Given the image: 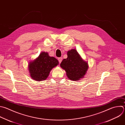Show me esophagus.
<instances>
[{
  "instance_id": "1",
  "label": "esophagus",
  "mask_w": 125,
  "mask_h": 125,
  "mask_svg": "<svg viewBox=\"0 0 125 125\" xmlns=\"http://www.w3.org/2000/svg\"><path fill=\"white\" fill-rule=\"evenodd\" d=\"M58 61H59V62L60 63L61 62L62 60V57H59V58H58Z\"/></svg>"
}]
</instances>
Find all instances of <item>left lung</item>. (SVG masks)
<instances>
[{"mask_svg": "<svg viewBox=\"0 0 125 125\" xmlns=\"http://www.w3.org/2000/svg\"><path fill=\"white\" fill-rule=\"evenodd\" d=\"M67 56L62 60L60 67L66 71L68 77L74 81L83 77L88 69V63L82 59L74 49L69 51Z\"/></svg>", "mask_w": 125, "mask_h": 125, "instance_id": "obj_1", "label": "left lung"}]
</instances>
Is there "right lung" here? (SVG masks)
<instances>
[{"label": "right lung", "instance_id": "add662e5", "mask_svg": "<svg viewBox=\"0 0 125 125\" xmlns=\"http://www.w3.org/2000/svg\"><path fill=\"white\" fill-rule=\"evenodd\" d=\"M58 64L55 58L50 57L47 52H42L36 59L29 63L28 70L32 79L43 81L47 79L51 71Z\"/></svg>", "mask_w": 125, "mask_h": 125}]
</instances>
